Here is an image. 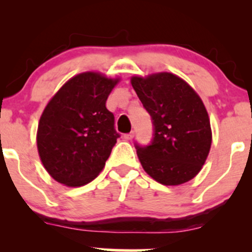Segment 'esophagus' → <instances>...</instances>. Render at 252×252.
<instances>
[{
    "mask_svg": "<svg viewBox=\"0 0 252 252\" xmlns=\"http://www.w3.org/2000/svg\"><path fill=\"white\" fill-rule=\"evenodd\" d=\"M134 136H135V132L134 131H130L129 134L124 135V138H126V140H132V138H134Z\"/></svg>",
    "mask_w": 252,
    "mask_h": 252,
    "instance_id": "1",
    "label": "esophagus"
}]
</instances>
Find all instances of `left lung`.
Instances as JSON below:
<instances>
[{
	"mask_svg": "<svg viewBox=\"0 0 252 252\" xmlns=\"http://www.w3.org/2000/svg\"><path fill=\"white\" fill-rule=\"evenodd\" d=\"M131 85L153 121L149 144L135 142L143 169L166 186L189 181L209 155V115L195 91L175 74L132 77Z\"/></svg>",
	"mask_w": 252,
	"mask_h": 252,
	"instance_id": "obj_1",
	"label": "left lung"
}]
</instances>
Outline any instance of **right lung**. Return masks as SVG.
<instances>
[{"label":"right lung","instance_id":"add662e5","mask_svg":"<svg viewBox=\"0 0 252 252\" xmlns=\"http://www.w3.org/2000/svg\"><path fill=\"white\" fill-rule=\"evenodd\" d=\"M117 79L94 72L71 78L54 94L40 118V158L54 180L70 187L89 184L102 172L120 134L106 109Z\"/></svg>","mask_w":252,"mask_h":252}]
</instances>
